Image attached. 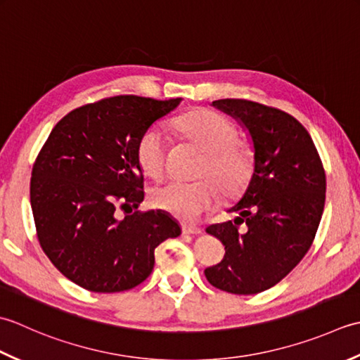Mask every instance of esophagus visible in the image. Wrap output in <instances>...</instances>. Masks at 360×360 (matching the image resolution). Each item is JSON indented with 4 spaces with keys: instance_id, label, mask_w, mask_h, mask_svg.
<instances>
[{
    "instance_id": "1",
    "label": "esophagus",
    "mask_w": 360,
    "mask_h": 360,
    "mask_svg": "<svg viewBox=\"0 0 360 360\" xmlns=\"http://www.w3.org/2000/svg\"><path fill=\"white\" fill-rule=\"evenodd\" d=\"M181 233L185 234V236H197V234L202 233V230L193 225H181Z\"/></svg>"
}]
</instances>
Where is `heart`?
Returning a JSON list of instances; mask_svg holds the SVG:
<instances>
[{
  "label": "heart",
  "mask_w": 360,
  "mask_h": 360,
  "mask_svg": "<svg viewBox=\"0 0 360 360\" xmlns=\"http://www.w3.org/2000/svg\"><path fill=\"white\" fill-rule=\"evenodd\" d=\"M174 130L205 153L195 183L171 181L152 191V205L186 224H194L216 207L219 189L233 199L250 183L256 155L248 143L239 141L238 129L226 116L208 108H197L179 116ZM138 163L153 180L163 179L167 167V139L165 131L150 127L139 138Z\"/></svg>",
  "instance_id": "obj_1"
}]
</instances>
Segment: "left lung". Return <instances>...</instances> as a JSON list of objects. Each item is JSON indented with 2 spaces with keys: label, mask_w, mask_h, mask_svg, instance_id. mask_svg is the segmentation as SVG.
Segmentation results:
<instances>
[{
  "label": "left lung",
  "mask_w": 360,
  "mask_h": 360,
  "mask_svg": "<svg viewBox=\"0 0 360 360\" xmlns=\"http://www.w3.org/2000/svg\"><path fill=\"white\" fill-rule=\"evenodd\" d=\"M212 105L250 131L256 166L245 194L229 210L238 214L234 222L207 229L225 245V256L205 269V276L224 292L253 295L280 283L311 248L325 208L326 175L309 131L292 115L247 99Z\"/></svg>",
  "instance_id": "1"
}]
</instances>
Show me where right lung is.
I'll return each instance as SVG.
<instances>
[{
    "label": "right lung",
    "instance_id": "right-lung-1",
    "mask_svg": "<svg viewBox=\"0 0 360 360\" xmlns=\"http://www.w3.org/2000/svg\"><path fill=\"white\" fill-rule=\"evenodd\" d=\"M180 101L121 94L85 104L56 124L37 155L31 179L37 238L58 272L80 288L99 293L136 288L152 272L155 248L180 236L167 212L138 210L144 177L136 153L144 131ZM118 209L127 216L120 218Z\"/></svg>",
    "mask_w": 360,
    "mask_h": 360
}]
</instances>
